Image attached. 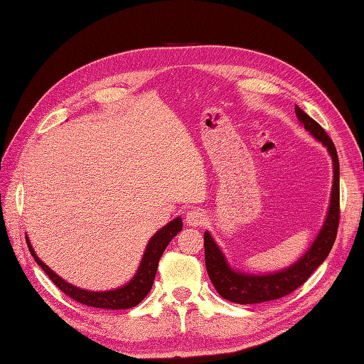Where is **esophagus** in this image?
I'll list each match as a JSON object with an SVG mask.
<instances>
[{"instance_id": "obj_1", "label": "esophagus", "mask_w": 364, "mask_h": 364, "mask_svg": "<svg viewBox=\"0 0 364 364\" xmlns=\"http://www.w3.org/2000/svg\"><path fill=\"white\" fill-rule=\"evenodd\" d=\"M185 222L190 226H203L206 223V217L200 209H190V211L186 213Z\"/></svg>"}]
</instances>
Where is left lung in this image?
Listing matches in <instances>:
<instances>
[{"mask_svg":"<svg viewBox=\"0 0 364 364\" xmlns=\"http://www.w3.org/2000/svg\"><path fill=\"white\" fill-rule=\"evenodd\" d=\"M296 117L304 124L310 134L322 142L333 158L334 165V182L331 191V203H329L325 225L311 247L305 255L294 262L291 267L278 273L270 274H246L230 269L223 257L222 250L214 243L209 232H205V266L217 293L226 301L235 304H259L279 299L294 291L297 287L311 277V273L321 266L328 257L329 250L337 237V229L340 222V165L334 142L328 136L323 127L306 115L302 109L296 105Z\"/></svg>","mask_w":364,"mask_h":364,"instance_id":"left-lung-1","label":"left lung"}]
</instances>
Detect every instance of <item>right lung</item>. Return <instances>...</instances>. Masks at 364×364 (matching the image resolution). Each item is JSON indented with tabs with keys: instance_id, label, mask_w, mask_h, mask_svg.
Instances as JSON below:
<instances>
[{
	"instance_id": "add662e5",
	"label": "right lung",
	"mask_w": 364,
	"mask_h": 364,
	"mask_svg": "<svg viewBox=\"0 0 364 364\" xmlns=\"http://www.w3.org/2000/svg\"><path fill=\"white\" fill-rule=\"evenodd\" d=\"M182 230V220L181 217L174 218L173 222H170L167 226H164L159 229L158 232L151 237L149 241V245L146 247L144 257L141 259L139 269L136 274L129 284H126L124 287H119L117 290L111 291H87L82 290L79 287H74V285L65 282L60 277H58L47 264H43L38 257L35 250L30 246V241L27 240V246L31 253V257L35 258L38 262V266L46 272L47 277L53 281V284L59 287L65 294L70 296L71 299L80 302L87 306H95V308H106V310H126V308H132L138 305L144 297L149 294L153 281H155L156 277V270H158V264L162 257V253L165 247L168 246L170 241L178 235V232Z\"/></svg>"
}]
</instances>
